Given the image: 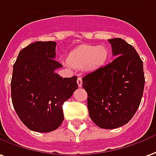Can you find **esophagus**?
<instances>
[{
    "instance_id": "1",
    "label": "esophagus",
    "mask_w": 156,
    "mask_h": 156,
    "mask_svg": "<svg viewBox=\"0 0 156 156\" xmlns=\"http://www.w3.org/2000/svg\"><path fill=\"white\" fill-rule=\"evenodd\" d=\"M77 83H78V87H82V84H83L82 78H80V77H78V79H77Z\"/></svg>"
}]
</instances>
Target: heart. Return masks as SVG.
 Masks as SVG:
<instances>
[{
  "label": "heart",
  "instance_id": "1",
  "mask_svg": "<svg viewBox=\"0 0 156 156\" xmlns=\"http://www.w3.org/2000/svg\"><path fill=\"white\" fill-rule=\"evenodd\" d=\"M109 57V51L104 45L83 44L76 48L68 56V64L75 68H85L94 71L101 68L106 63Z\"/></svg>",
  "mask_w": 156,
  "mask_h": 156
}]
</instances>
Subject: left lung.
Instances as JSON below:
<instances>
[{
	"label": "left lung",
	"mask_w": 156,
	"mask_h": 156,
	"mask_svg": "<svg viewBox=\"0 0 156 156\" xmlns=\"http://www.w3.org/2000/svg\"><path fill=\"white\" fill-rule=\"evenodd\" d=\"M116 58L83 78L88 109L98 127L113 129L127 124L139 108L144 88L143 62L121 38L108 40Z\"/></svg>",
	"instance_id": "1"
}]
</instances>
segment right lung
<instances>
[{
  "label": "right lung",
  "instance_id": "obj_1",
  "mask_svg": "<svg viewBox=\"0 0 156 156\" xmlns=\"http://www.w3.org/2000/svg\"><path fill=\"white\" fill-rule=\"evenodd\" d=\"M54 41H37L19 52L13 65L11 94L18 117L32 131L49 133L64 120L62 105L78 89L77 77L55 73L62 67Z\"/></svg>",
  "mask_w": 156,
  "mask_h": 156
}]
</instances>
